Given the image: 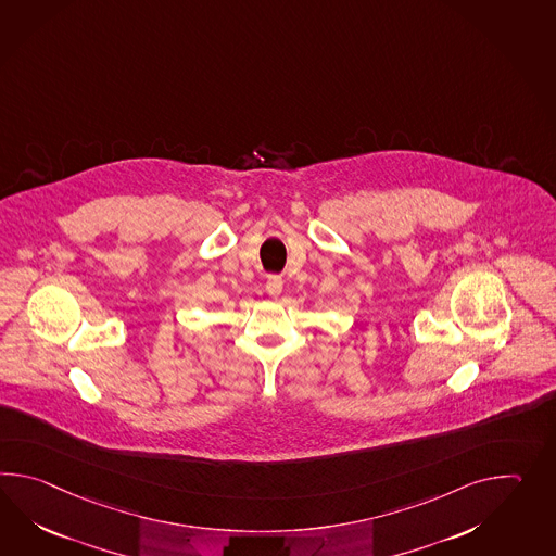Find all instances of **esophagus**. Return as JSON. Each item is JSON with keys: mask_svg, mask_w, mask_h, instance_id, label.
I'll list each match as a JSON object with an SVG mask.
<instances>
[{"mask_svg": "<svg viewBox=\"0 0 556 556\" xmlns=\"http://www.w3.org/2000/svg\"><path fill=\"white\" fill-rule=\"evenodd\" d=\"M265 289H267L269 295H279V293L283 291V279H281V275H269V277H267V283H265Z\"/></svg>", "mask_w": 556, "mask_h": 556, "instance_id": "1", "label": "esophagus"}]
</instances>
